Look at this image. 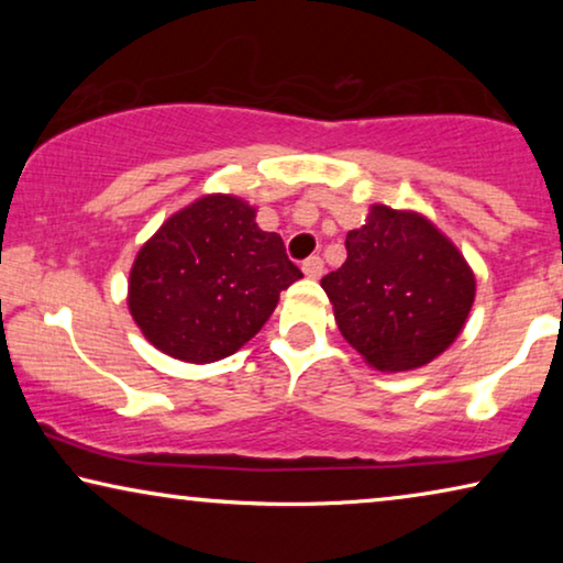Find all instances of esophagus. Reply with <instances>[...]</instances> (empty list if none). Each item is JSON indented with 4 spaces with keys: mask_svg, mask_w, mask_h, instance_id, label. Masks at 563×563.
<instances>
[{
    "mask_svg": "<svg viewBox=\"0 0 563 563\" xmlns=\"http://www.w3.org/2000/svg\"><path fill=\"white\" fill-rule=\"evenodd\" d=\"M302 272L305 276H310V279H320L322 272H325V264H322L320 256H310L302 264Z\"/></svg>",
    "mask_w": 563,
    "mask_h": 563,
    "instance_id": "34e87169",
    "label": "esophagus"
}]
</instances>
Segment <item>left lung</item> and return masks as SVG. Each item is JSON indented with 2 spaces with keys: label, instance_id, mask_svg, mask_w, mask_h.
Wrapping results in <instances>:
<instances>
[{
  "label": "left lung",
  "instance_id": "obj_1",
  "mask_svg": "<svg viewBox=\"0 0 563 563\" xmlns=\"http://www.w3.org/2000/svg\"><path fill=\"white\" fill-rule=\"evenodd\" d=\"M349 258L322 276L345 341L376 372H412L456 341L476 279L456 245L418 212L374 205L345 235Z\"/></svg>",
  "mask_w": 563,
  "mask_h": 563
}]
</instances>
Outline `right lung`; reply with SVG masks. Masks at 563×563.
Wrapping results in <instances>:
<instances>
[{
    "instance_id": "obj_1",
    "label": "right lung",
    "mask_w": 563,
    "mask_h": 563,
    "mask_svg": "<svg viewBox=\"0 0 563 563\" xmlns=\"http://www.w3.org/2000/svg\"><path fill=\"white\" fill-rule=\"evenodd\" d=\"M302 279L282 235L256 225L241 197L207 195L172 214L137 251L128 307L148 343L189 364L235 353Z\"/></svg>"
}]
</instances>
